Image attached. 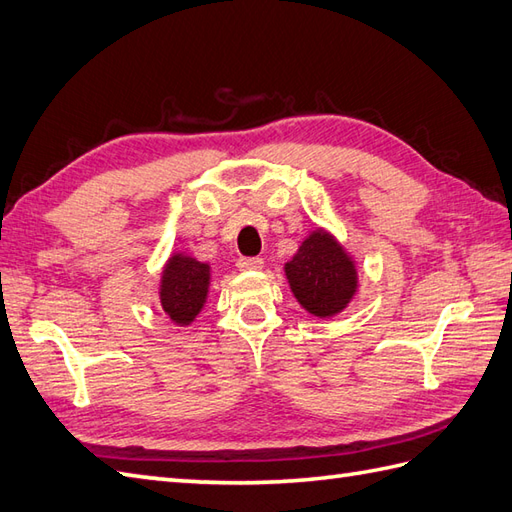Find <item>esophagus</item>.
<instances>
[{
    "label": "esophagus",
    "instance_id": "1",
    "mask_svg": "<svg viewBox=\"0 0 512 512\" xmlns=\"http://www.w3.org/2000/svg\"><path fill=\"white\" fill-rule=\"evenodd\" d=\"M265 260L258 258V256H241L239 260H236V267H239L241 271H258L263 269Z\"/></svg>",
    "mask_w": 512,
    "mask_h": 512
}]
</instances>
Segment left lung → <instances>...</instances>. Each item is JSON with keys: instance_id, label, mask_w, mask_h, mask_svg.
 <instances>
[{"instance_id": "1", "label": "left lung", "mask_w": 512, "mask_h": 512, "mask_svg": "<svg viewBox=\"0 0 512 512\" xmlns=\"http://www.w3.org/2000/svg\"><path fill=\"white\" fill-rule=\"evenodd\" d=\"M291 291L310 315L332 317L350 304L356 293L354 263L326 232H313L286 263Z\"/></svg>"}]
</instances>
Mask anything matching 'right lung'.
Returning a JSON list of instances; mask_svg holds the SVG:
<instances>
[{
    "instance_id": "add662e5",
    "label": "right lung",
    "mask_w": 512,
    "mask_h": 512,
    "mask_svg": "<svg viewBox=\"0 0 512 512\" xmlns=\"http://www.w3.org/2000/svg\"><path fill=\"white\" fill-rule=\"evenodd\" d=\"M210 273L208 265L197 263L189 256H171L167 269L162 271L160 304L162 310L176 323H191L204 308L208 295Z\"/></svg>"
}]
</instances>
